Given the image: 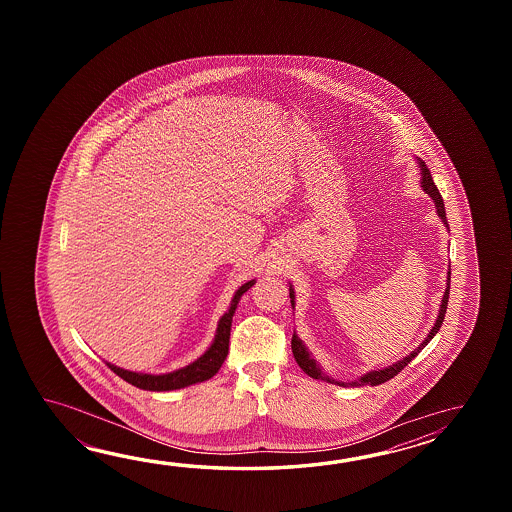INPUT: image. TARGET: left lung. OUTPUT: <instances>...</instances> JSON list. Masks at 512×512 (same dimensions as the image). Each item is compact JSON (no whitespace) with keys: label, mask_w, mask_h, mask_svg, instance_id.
Instances as JSON below:
<instances>
[{"label":"left lung","mask_w":512,"mask_h":512,"mask_svg":"<svg viewBox=\"0 0 512 512\" xmlns=\"http://www.w3.org/2000/svg\"><path fill=\"white\" fill-rule=\"evenodd\" d=\"M417 164H419V168H421V186H423V190H425L428 196L434 199L435 208H437V216L443 219V223H445L446 227H448V221H446V212H445V203H443V199H441V194H439V190H437V186H435L434 179H432V174H430V170H428V166H426L425 161H421V159H417ZM446 289L445 294H443V300H441V309H439V315H437V320H435L434 327L430 329V333H428V337L423 340V344L419 346V348L414 349L408 357H404L403 360H399V362H395L392 366H388V368H384V370L370 371V373H366V375H362L360 379L357 381L351 382H342L335 381V379H331V377H327L324 371L320 370V366L316 364L315 359L309 355V351L305 349L304 342L298 338V335L294 333L293 340H291V348H293V355L296 362H298V366L302 368V370L309 375V377H313V379H320V381L331 382V384H337V386H353V388H357V386H377V384H382V382L390 381L393 379L399 371L404 370V366H408L412 360L421 353V349L425 348L426 344L435 337V333L439 331V327L443 324V320H445L446 313V305H448V294H450V271H448V278H446ZM289 296H291V305H293L294 309V291L293 287L289 289Z\"/></svg>","instance_id":"obj_1"}]
</instances>
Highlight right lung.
<instances>
[{
    "mask_svg": "<svg viewBox=\"0 0 512 512\" xmlns=\"http://www.w3.org/2000/svg\"><path fill=\"white\" fill-rule=\"evenodd\" d=\"M252 285H254V280L243 283L240 289L236 291L229 311L221 316V320H219L214 342L210 344V348L199 359L194 360L192 364H188L185 368L172 371V373H163V375H150V373L122 370L119 366H113L109 362H106V364L113 373L119 375L120 379L130 382L141 390H150V392H170V390H179V388H185V386L196 384V382L208 381L210 377H214L218 373L221 364L227 359L232 316H234V311L238 307L241 294L245 293L247 289H251Z\"/></svg>",
    "mask_w": 512,
    "mask_h": 512,
    "instance_id": "1",
    "label": "right lung"
}]
</instances>
